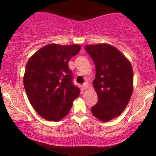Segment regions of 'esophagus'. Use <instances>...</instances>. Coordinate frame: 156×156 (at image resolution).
Masks as SVG:
<instances>
[{
	"label": "esophagus",
	"instance_id": "obj_1",
	"mask_svg": "<svg viewBox=\"0 0 156 156\" xmlns=\"http://www.w3.org/2000/svg\"><path fill=\"white\" fill-rule=\"evenodd\" d=\"M89 86H88V82H87V83H85L83 85V90H86V89H88Z\"/></svg>",
	"mask_w": 156,
	"mask_h": 156
}]
</instances>
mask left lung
Masks as SVG:
<instances>
[{
	"instance_id": "1",
	"label": "left lung",
	"mask_w": 156,
	"mask_h": 156,
	"mask_svg": "<svg viewBox=\"0 0 156 156\" xmlns=\"http://www.w3.org/2000/svg\"><path fill=\"white\" fill-rule=\"evenodd\" d=\"M85 49L96 69L93 86L98 101L92 114L99 120L108 122L119 117L129 103L133 90V68L125 55L112 44H87Z\"/></svg>"
}]
</instances>
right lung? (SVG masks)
<instances>
[{"label":"right lung","mask_w":156,"mask_h":156,"mask_svg":"<svg viewBox=\"0 0 156 156\" xmlns=\"http://www.w3.org/2000/svg\"><path fill=\"white\" fill-rule=\"evenodd\" d=\"M79 44H48L27 62L23 84L33 108L44 119L58 122L67 115L80 89L73 83L68 62Z\"/></svg>","instance_id":"1"}]
</instances>
